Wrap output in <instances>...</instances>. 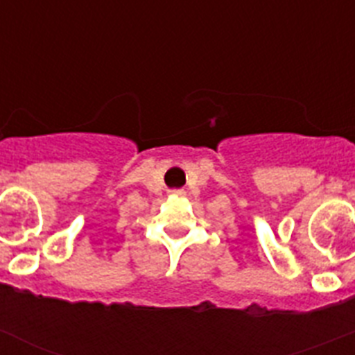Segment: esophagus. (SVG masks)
I'll list each match as a JSON object with an SVG mask.
<instances>
[{
    "label": "esophagus",
    "mask_w": 355,
    "mask_h": 355,
    "mask_svg": "<svg viewBox=\"0 0 355 355\" xmlns=\"http://www.w3.org/2000/svg\"><path fill=\"white\" fill-rule=\"evenodd\" d=\"M174 196H184V192H183V190H175V192H174Z\"/></svg>",
    "instance_id": "esophagus-1"
}]
</instances>
